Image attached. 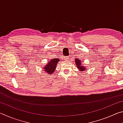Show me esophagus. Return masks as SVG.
Here are the masks:
<instances>
[{
  "mask_svg": "<svg viewBox=\"0 0 123 123\" xmlns=\"http://www.w3.org/2000/svg\"><path fill=\"white\" fill-rule=\"evenodd\" d=\"M69 59V57H68V56L65 57V59Z\"/></svg>",
  "mask_w": 123,
  "mask_h": 123,
  "instance_id": "34e87169",
  "label": "esophagus"
}]
</instances>
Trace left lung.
Wrapping results in <instances>:
<instances>
[{"label": "left lung", "mask_w": 123, "mask_h": 123, "mask_svg": "<svg viewBox=\"0 0 123 123\" xmlns=\"http://www.w3.org/2000/svg\"><path fill=\"white\" fill-rule=\"evenodd\" d=\"M75 61L77 67H78V68H79V70H80V71H84V70H85V67L81 66V61L80 60H79L78 59H76L75 60Z\"/></svg>", "instance_id": "8db88e82"}]
</instances>
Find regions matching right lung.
I'll list each match as a JSON object with an SVG mask.
<instances>
[{"label":"right lung","instance_id":"1","mask_svg":"<svg viewBox=\"0 0 123 123\" xmlns=\"http://www.w3.org/2000/svg\"><path fill=\"white\" fill-rule=\"evenodd\" d=\"M60 61L59 59H51V60H49V61L47 65H45V67L44 68L47 72L49 74H51L53 73L55 71L56 69V67L57 63L58 62Z\"/></svg>","mask_w":123,"mask_h":123}]
</instances>
